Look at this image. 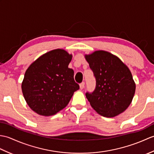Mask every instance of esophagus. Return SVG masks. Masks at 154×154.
<instances>
[{
	"label": "esophagus",
	"instance_id": "esophagus-1",
	"mask_svg": "<svg viewBox=\"0 0 154 154\" xmlns=\"http://www.w3.org/2000/svg\"><path fill=\"white\" fill-rule=\"evenodd\" d=\"M79 85H80V89H83L85 87V82H82L81 83H80Z\"/></svg>",
	"mask_w": 154,
	"mask_h": 154
}]
</instances>
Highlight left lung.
Wrapping results in <instances>:
<instances>
[{
    "mask_svg": "<svg viewBox=\"0 0 154 154\" xmlns=\"http://www.w3.org/2000/svg\"><path fill=\"white\" fill-rule=\"evenodd\" d=\"M96 79L93 93L85 95L91 106L100 115L110 118L126 110L135 93L131 72L116 55L99 50L85 55Z\"/></svg>",
    "mask_w": 154,
    "mask_h": 154,
    "instance_id": "obj_1",
    "label": "left lung"
}]
</instances>
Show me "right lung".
<instances>
[{"instance_id": "right-lung-1", "label": "right lung", "mask_w": 154, "mask_h": 154, "mask_svg": "<svg viewBox=\"0 0 154 154\" xmlns=\"http://www.w3.org/2000/svg\"><path fill=\"white\" fill-rule=\"evenodd\" d=\"M72 55L61 49L42 55L26 71L22 83L24 99L30 109L51 116L66 106L79 85L74 71L68 67Z\"/></svg>"}]
</instances>
